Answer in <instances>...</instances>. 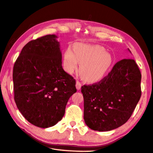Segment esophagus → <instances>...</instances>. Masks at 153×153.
Returning <instances> with one entry per match:
<instances>
[{
	"mask_svg": "<svg viewBox=\"0 0 153 153\" xmlns=\"http://www.w3.org/2000/svg\"><path fill=\"white\" fill-rule=\"evenodd\" d=\"M76 88H77V90H79L80 89H81V87H82V84H81V83H80V82H79V81H78V80H77V81H76Z\"/></svg>",
	"mask_w": 153,
	"mask_h": 153,
	"instance_id": "obj_1",
	"label": "esophagus"
}]
</instances>
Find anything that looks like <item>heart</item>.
I'll return each mask as SVG.
<instances>
[{
	"label": "heart",
	"mask_w": 153,
	"mask_h": 153,
	"mask_svg": "<svg viewBox=\"0 0 153 153\" xmlns=\"http://www.w3.org/2000/svg\"><path fill=\"white\" fill-rule=\"evenodd\" d=\"M113 57L98 44L76 43L74 50L70 47L63 54V68L68 74H73L81 63L79 72L85 81L96 82L102 79L113 64Z\"/></svg>",
	"instance_id": "heart-1"
}]
</instances>
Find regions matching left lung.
I'll return each instance as SVG.
<instances>
[{"instance_id": "8db88e82", "label": "left lung", "mask_w": 153, "mask_h": 153, "mask_svg": "<svg viewBox=\"0 0 153 153\" xmlns=\"http://www.w3.org/2000/svg\"><path fill=\"white\" fill-rule=\"evenodd\" d=\"M140 82L135 61L124 59L116 63L100 82L83 85L86 125L91 130L105 132L126 123L140 98Z\"/></svg>"}]
</instances>
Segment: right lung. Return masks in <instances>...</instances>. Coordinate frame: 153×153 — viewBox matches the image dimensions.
<instances>
[{
    "instance_id": "obj_1",
    "label": "right lung",
    "mask_w": 153,
    "mask_h": 153,
    "mask_svg": "<svg viewBox=\"0 0 153 153\" xmlns=\"http://www.w3.org/2000/svg\"><path fill=\"white\" fill-rule=\"evenodd\" d=\"M57 36L30 41L13 67L15 101L25 118L37 127H51L62 120L76 81L62 68Z\"/></svg>"
}]
</instances>
